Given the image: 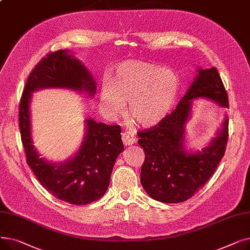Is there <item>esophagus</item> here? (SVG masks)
Masks as SVG:
<instances>
[{
    "mask_svg": "<svg viewBox=\"0 0 250 250\" xmlns=\"http://www.w3.org/2000/svg\"><path fill=\"white\" fill-rule=\"evenodd\" d=\"M122 139L125 146L133 145V144L137 141V138L135 137V135L130 132H124L122 134Z\"/></svg>",
    "mask_w": 250,
    "mask_h": 250,
    "instance_id": "34e87169",
    "label": "esophagus"
}]
</instances>
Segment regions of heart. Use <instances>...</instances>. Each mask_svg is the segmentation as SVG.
<instances>
[{
  "label": "heart",
  "mask_w": 250,
  "mask_h": 250,
  "mask_svg": "<svg viewBox=\"0 0 250 250\" xmlns=\"http://www.w3.org/2000/svg\"><path fill=\"white\" fill-rule=\"evenodd\" d=\"M178 91V78L161 65L141 61L120 63L111 81L102 83L101 106L110 116L121 115L128 102L127 115L139 125L161 123L171 109Z\"/></svg>",
  "instance_id": "heart-1"
}]
</instances>
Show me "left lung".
I'll return each mask as SVG.
<instances>
[{"label":"left lung","mask_w":250,"mask_h":250,"mask_svg":"<svg viewBox=\"0 0 250 250\" xmlns=\"http://www.w3.org/2000/svg\"><path fill=\"white\" fill-rule=\"evenodd\" d=\"M194 81L176 108L164 120L140 130L139 145L145 152L141 168V183L152 199L167 204L185 202L211 178L225 154L228 141V118L208 147L195 153L185 148V125L194 98H206L229 107L228 95L216 68L199 69Z\"/></svg>","instance_id":"8db88e82"}]
</instances>
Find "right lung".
Wrapping results in <instances>:
<instances>
[{
  "label": "right lung",
  "instance_id": "obj_1",
  "mask_svg": "<svg viewBox=\"0 0 250 250\" xmlns=\"http://www.w3.org/2000/svg\"><path fill=\"white\" fill-rule=\"evenodd\" d=\"M69 50L49 52L31 71L19 105V126L26 162L55 198L80 206L98 201L107 190L117 156L124 151L122 128L85 121L86 133L77 154L65 162L50 163L41 158L31 139L29 103L32 93L43 88H62L87 92L93 96L96 83L85 65Z\"/></svg>",
  "mask_w": 250,
  "mask_h": 250
}]
</instances>
